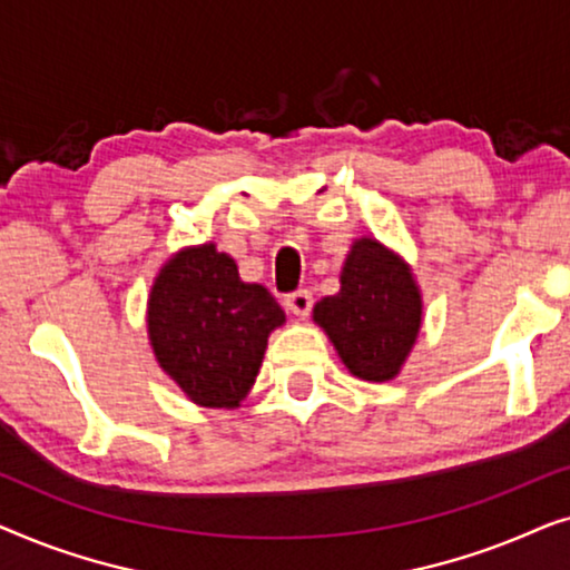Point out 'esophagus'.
Listing matches in <instances>:
<instances>
[{
  "label": "esophagus",
  "mask_w": 570,
  "mask_h": 570,
  "mask_svg": "<svg viewBox=\"0 0 570 570\" xmlns=\"http://www.w3.org/2000/svg\"><path fill=\"white\" fill-rule=\"evenodd\" d=\"M311 306H314V295H311V291H306V287H303V291L291 293L285 298V308L295 316H308Z\"/></svg>",
  "instance_id": "esophagus-1"
}]
</instances>
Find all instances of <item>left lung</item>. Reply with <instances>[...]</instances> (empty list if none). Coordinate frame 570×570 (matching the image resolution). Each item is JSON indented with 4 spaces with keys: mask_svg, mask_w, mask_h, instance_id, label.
Instances as JSON below:
<instances>
[{
    "mask_svg": "<svg viewBox=\"0 0 570 570\" xmlns=\"http://www.w3.org/2000/svg\"><path fill=\"white\" fill-rule=\"evenodd\" d=\"M340 279V293L316 303L314 322L324 326L353 376L394 379L415 345L423 314L407 264L379 240L361 238Z\"/></svg>",
    "mask_w": 570,
    "mask_h": 570,
    "instance_id": "obj_1",
    "label": "left lung"
}]
</instances>
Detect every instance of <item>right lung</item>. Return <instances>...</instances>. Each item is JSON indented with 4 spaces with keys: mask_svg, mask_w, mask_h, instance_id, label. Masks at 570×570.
Returning <instances> with one entry per match:
<instances>
[{
    "mask_svg": "<svg viewBox=\"0 0 570 570\" xmlns=\"http://www.w3.org/2000/svg\"><path fill=\"white\" fill-rule=\"evenodd\" d=\"M283 322L267 287L240 283L236 262L213 244L170 259L147 303L155 357L202 407H236L244 400L269 332Z\"/></svg>",
    "mask_w": 570,
    "mask_h": 570,
    "instance_id": "1",
    "label": "right lung"
}]
</instances>
